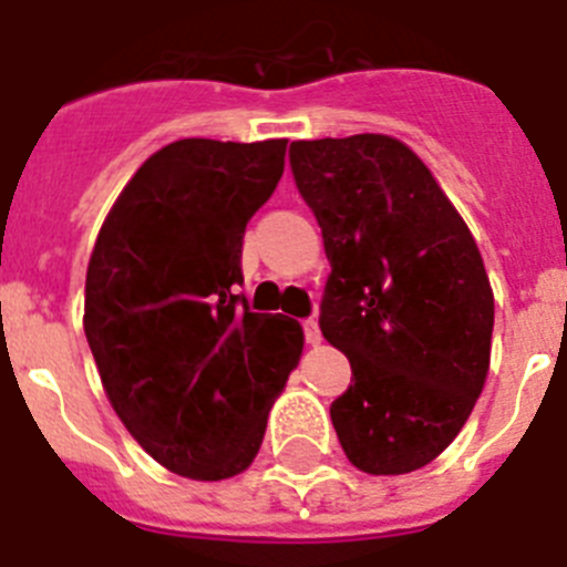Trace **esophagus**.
I'll return each instance as SVG.
<instances>
[{"label": "esophagus", "instance_id": "obj_1", "mask_svg": "<svg viewBox=\"0 0 567 567\" xmlns=\"http://www.w3.org/2000/svg\"><path fill=\"white\" fill-rule=\"evenodd\" d=\"M302 326H306V340L311 342V346H320L322 342V331H320V322L313 320V317H308L306 322H302Z\"/></svg>", "mask_w": 567, "mask_h": 567}]
</instances>
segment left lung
Segmentation results:
<instances>
[{
  "instance_id": "8db88e82",
  "label": "left lung",
  "mask_w": 567,
  "mask_h": 567,
  "mask_svg": "<svg viewBox=\"0 0 567 567\" xmlns=\"http://www.w3.org/2000/svg\"><path fill=\"white\" fill-rule=\"evenodd\" d=\"M291 169L331 261L322 337L351 363L331 403L342 453L369 475L426 467L487 380L493 288L478 245L398 137L293 141Z\"/></svg>"
}]
</instances>
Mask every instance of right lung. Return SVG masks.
<instances>
[{
  "label": "right lung",
  "instance_id": "add662e5",
  "mask_svg": "<svg viewBox=\"0 0 567 567\" xmlns=\"http://www.w3.org/2000/svg\"><path fill=\"white\" fill-rule=\"evenodd\" d=\"M288 141L184 137L117 195L85 274L83 328L106 398L161 467L198 482L256 458L306 334L236 293L247 221Z\"/></svg>",
  "mask_w": 567,
  "mask_h": 567
}]
</instances>
